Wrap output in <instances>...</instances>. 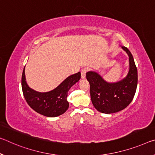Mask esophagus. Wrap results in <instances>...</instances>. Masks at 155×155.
Returning <instances> with one entry per match:
<instances>
[{"label":"esophagus","mask_w":155,"mask_h":155,"mask_svg":"<svg viewBox=\"0 0 155 155\" xmlns=\"http://www.w3.org/2000/svg\"><path fill=\"white\" fill-rule=\"evenodd\" d=\"M86 72H87V69L86 68H83L82 70H81V78H85Z\"/></svg>","instance_id":"obj_1"}]
</instances>
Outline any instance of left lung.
I'll list each match as a JSON object with an SVG mask.
<instances>
[{"instance_id": "left-lung-1", "label": "left lung", "mask_w": 155, "mask_h": 155, "mask_svg": "<svg viewBox=\"0 0 155 155\" xmlns=\"http://www.w3.org/2000/svg\"><path fill=\"white\" fill-rule=\"evenodd\" d=\"M122 48L129 56L130 68L126 77L116 83H108L97 72L90 71L86 73L92 104L98 111L105 114L117 112L126 108L136 92L137 68L130 50L125 46H122Z\"/></svg>"}]
</instances>
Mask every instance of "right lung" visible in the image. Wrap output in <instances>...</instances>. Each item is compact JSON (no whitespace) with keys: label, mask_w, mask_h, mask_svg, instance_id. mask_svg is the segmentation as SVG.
<instances>
[{"label":"right lung","mask_w":155,"mask_h":155,"mask_svg":"<svg viewBox=\"0 0 155 155\" xmlns=\"http://www.w3.org/2000/svg\"><path fill=\"white\" fill-rule=\"evenodd\" d=\"M80 78L81 72H78L66 78L55 89L48 92H38L27 84L24 68L21 79L22 90L27 103L34 111L45 117H55L63 114L68 109V91Z\"/></svg>","instance_id":"right-lung-1"}]
</instances>
